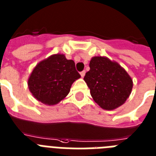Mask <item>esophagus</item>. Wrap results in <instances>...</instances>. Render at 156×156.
<instances>
[{"instance_id":"34e87169","label":"esophagus","mask_w":156,"mask_h":156,"mask_svg":"<svg viewBox=\"0 0 156 156\" xmlns=\"http://www.w3.org/2000/svg\"><path fill=\"white\" fill-rule=\"evenodd\" d=\"M85 71H82V72H81L80 73V76H81V77H83L84 76H85Z\"/></svg>"}]
</instances>
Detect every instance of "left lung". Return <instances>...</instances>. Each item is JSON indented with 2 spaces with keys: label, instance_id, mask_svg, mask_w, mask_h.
Returning <instances> with one entry per match:
<instances>
[{
  "label": "left lung",
  "instance_id": "obj_1",
  "mask_svg": "<svg viewBox=\"0 0 156 156\" xmlns=\"http://www.w3.org/2000/svg\"><path fill=\"white\" fill-rule=\"evenodd\" d=\"M83 80L94 101L105 110H113L125 103L133 82L124 69L104 56H94Z\"/></svg>",
  "mask_w": 156,
  "mask_h": 156
}]
</instances>
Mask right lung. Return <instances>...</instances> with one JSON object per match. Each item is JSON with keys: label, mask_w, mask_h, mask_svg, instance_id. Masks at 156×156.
Returning a JSON list of instances; mask_svg holds the SVG:
<instances>
[{"label": "right lung", "mask_w": 156, "mask_h": 156, "mask_svg": "<svg viewBox=\"0 0 156 156\" xmlns=\"http://www.w3.org/2000/svg\"><path fill=\"white\" fill-rule=\"evenodd\" d=\"M80 77L73 60H67L63 54H54L37 64L28 85L37 100L54 105L66 97L73 82Z\"/></svg>", "instance_id": "add662e5"}]
</instances>
